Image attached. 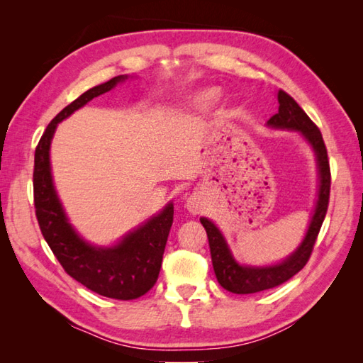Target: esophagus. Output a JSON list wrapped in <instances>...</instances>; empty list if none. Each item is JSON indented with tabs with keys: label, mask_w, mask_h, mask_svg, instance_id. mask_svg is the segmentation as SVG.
Instances as JSON below:
<instances>
[{
	"label": "esophagus",
	"mask_w": 363,
	"mask_h": 363,
	"mask_svg": "<svg viewBox=\"0 0 363 363\" xmlns=\"http://www.w3.org/2000/svg\"><path fill=\"white\" fill-rule=\"evenodd\" d=\"M186 206H187V209H189L190 213L196 215V213L201 212V209H203V199L199 195H191V196L187 198Z\"/></svg>",
	"instance_id": "34e87169"
}]
</instances>
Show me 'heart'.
<instances>
[{
    "label": "heart",
    "mask_w": 363,
    "mask_h": 363,
    "mask_svg": "<svg viewBox=\"0 0 363 363\" xmlns=\"http://www.w3.org/2000/svg\"><path fill=\"white\" fill-rule=\"evenodd\" d=\"M218 96H220L218 90L215 89H206V90L198 91V94L194 96V99H191V109L199 111V112L211 109V107L217 103Z\"/></svg>",
    "instance_id": "heart-1"
}]
</instances>
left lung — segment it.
I'll return each instance as SVG.
<instances>
[{
    "label": "left lung",
    "instance_id": "1",
    "mask_svg": "<svg viewBox=\"0 0 363 363\" xmlns=\"http://www.w3.org/2000/svg\"><path fill=\"white\" fill-rule=\"evenodd\" d=\"M277 101H279V111L267 121L268 126L276 129H290L299 130L307 142L311 143L315 154H317L318 173H320V189L318 201L315 206V213L311 220L309 229L299 248L285 259L282 264L273 267H243L238 265L230 254L225 237L220 229L213 225L211 220L199 218L204 226L207 238H209L212 265L217 281L223 289L237 295H248V293H257L262 290L274 289L277 285L287 282L290 277L295 276L306 267L313 251V245L317 242L318 233L325 221L329 194H330V168L328 159V150L318 126L309 118L299 104L293 99L287 91H277Z\"/></svg>",
    "mask_w": 363,
    "mask_h": 363
}]
</instances>
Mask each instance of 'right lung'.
<instances>
[{
	"label": "right lung",
	"mask_w": 363,
	"mask_h": 363,
	"mask_svg": "<svg viewBox=\"0 0 363 363\" xmlns=\"http://www.w3.org/2000/svg\"><path fill=\"white\" fill-rule=\"evenodd\" d=\"M126 76H117L101 86L87 90L64 107L38 142L34 156V207L42 235L67 274L98 295L113 299H135L156 284L164 257L169 228L173 225V204L129 233L112 248H96L86 243L68 223L56 190L50 167V145L59 121L70 117L79 107L112 90Z\"/></svg>",
	"instance_id": "right-lung-1"
}]
</instances>
